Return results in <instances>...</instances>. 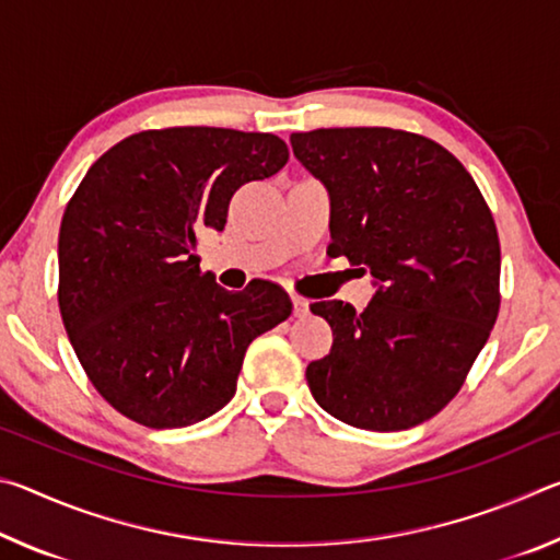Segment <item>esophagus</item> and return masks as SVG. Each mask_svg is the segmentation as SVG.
Masks as SVG:
<instances>
[{"label": "esophagus", "instance_id": "1", "mask_svg": "<svg viewBox=\"0 0 560 560\" xmlns=\"http://www.w3.org/2000/svg\"><path fill=\"white\" fill-rule=\"evenodd\" d=\"M291 303H293V316H306L308 314V301L299 296V293H293Z\"/></svg>", "mask_w": 560, "mask_h": 560}]
</instances>
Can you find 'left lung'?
Wrapping results in <instances>:
<instances>
[{"instance_id":"left-lung-1","label":"left lung","mask_w":560,"mask_h":560,"mask_svg":"<svg viewBox=\"0 0 560 560\" xmlns=\"http://www.w3.org/2000/svg\"><path fill=\"white\" fill-rule=\"evenodd\" d=\"M291 148L330 195L328 254L377 287L360 314L311 303L334 330L306 368L311 395L360 430L415 428L459 393L497 324L494 217L459 160L417 132L318 128Z\"/></svg>"}]
</instances>
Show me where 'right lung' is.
Masks as SVG:
<instances>
[{
    "label": "right lung",
    "mask_w": 560,
    "mask_h": 560,
    "mask_svg": "<svg viewBox=\"0 0 560 560\" xmlns=\"http://www.w3.org/2000/svg\"><path fill=\"white\" fill-rule=\"evenodd\" d=\"M271 132H136L91 165L59 232V308L93 387L153 430L187 428L232 400L244 353L291 316L271 281L232 293L200 271L197 236L222 232L244 183L277 175Z\"/></svg>",
    "instance_id": "add662e5"
}]
</instances>
